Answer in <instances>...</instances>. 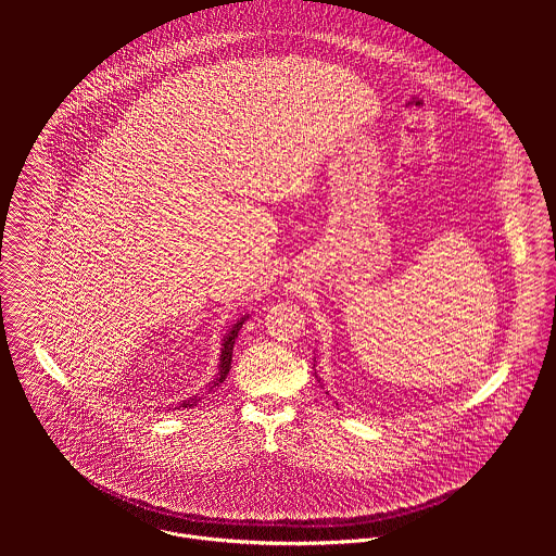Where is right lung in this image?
Returning <instances> with one entry per match:
<instances>
[{
	"mask_svg": "<svg viewBox=\"0 0 556 556\" xmlns=\"http://www.w3.org/2000/svg\"><path fill=\"white\" fill-rule=\"evenodd\" d=\"M243 320H245V317H241L239 318L238 323H233V325H231V329H229V333L225 336V342H223V351H220L218 375H216V381L210 386V392H212L214 388H218V386H220V383L227 379V375H229V370H231V359H233V344H236V338H238V331L241 329ZM199 400H201V396H192L190 400H181V402H179V406H184V408H190V406H197V404H199Z\"/></svg>",
	"mask_w": 556,
	"mask_h": 556,
	"instance_id": "add662e5",
	"label": "right lung"
}]
</instances>
